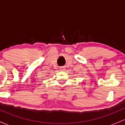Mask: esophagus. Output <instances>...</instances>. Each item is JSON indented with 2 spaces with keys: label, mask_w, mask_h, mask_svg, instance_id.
Segmentation results:
<instances>
[{
  "label": "esophagus",
  "mask_w": 125,
  "mask_h": 125,
  "mask_svg": "<svg viewBox=\"0 0 125 125\" xmlns=\"http://www.w3.org/2000/svg\"><path fill=\"white\" fill-rule=\"evenodd\" d=\"M64 68L63 67H61V68H60V70H61V71H64Z\"/></svg>",
  "instance_id": "obj_1"
}]
</instances>
